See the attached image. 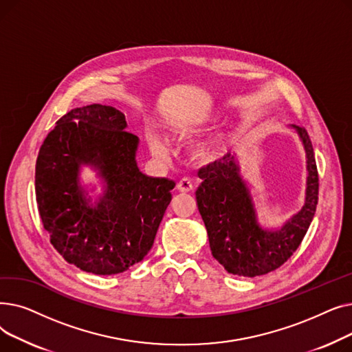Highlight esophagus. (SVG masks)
<instances>
[{
    "label": "esophagus",
    "instance_id": "esophagus-1",
    "mask_svg": "<svg viewBox=\"0 0 352 352\" xmlns=\"http://www.w3.org/2000/svg\"><path fill=\"white\" fill-rule=\"evenodd\" d=\"M177 188L181 192H191L194 190V184L190 178H181L177 184Z\"/></svg>",
    "mask_w": 352,
    "mask_h": 352
}]
</instances>
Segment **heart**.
Masks as SVG:
<instances>
[{"label":"heart","instance_id":"obj_1","mask_svg":"<svg viewBox=\"0 0 352 352\" xmlns=\"http://www.w3.org/2000/svg\"><path fill=\"white\" fill-rule=\"evenodd\" d=\"M211 122H212V117H210V116L191 118V120H179V121L170 124V133L177 138H190V137L201 134L202 131H206V129L210 128ZM146 141H148V146H150L151 153L155 157L165 158L166 155H168V146H166L165 141L160 135L150 133L146 135ZM224 151H226L224 138L214 137V138L199 142L195 146L194 155L202 164H211L223 157Z\"/></svg>","mask_w":352,"mask_h":352}]
</instances>
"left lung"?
I'll return each instance as SVG.
<instances>
[{
    "label": "left lung",
    "instance_id": "left-lung-1",
    "mask_svg": "<svg viewBox=\"0 0 352 352\" xmlns=\"http://www.w3.org/2000/svg\"><path fill=\"white\" fill-rule=\"evenodd\" d=\"M307 158V188L302 208L280 227L260 226L254 198L241 175L236 155L228 153L198 171L202 179L195 192L212 256L230 274L252 276L281 267L305 236L318 204V171L305 128L291 125Z\"/></svg>",
    "mask_w": 352,
    "mask_h": 352
}]
</instances>
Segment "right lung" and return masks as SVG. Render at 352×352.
Segmentation results:
<instances>
[{
	"mask_svg": "<svg viewBox=\"0 0 352 352\" xmlns=\"http://www.w3.org/2000/svg\"><path fill=\"white\" fill-rule=\"evenodd\" d=\"M121 111L101 104L71 109L44 140L35 165V195L50 241L64 260L97 275L140 263L154 244L175 182L142 174L140 140ZM89 166L103 182L92 201L80 186Z\"/></svg>",
	"mask_w": 352,
	"mask_h": 352,
	"instance_id": "add662e5",
	"label": "right lung"
}]
</instances>
